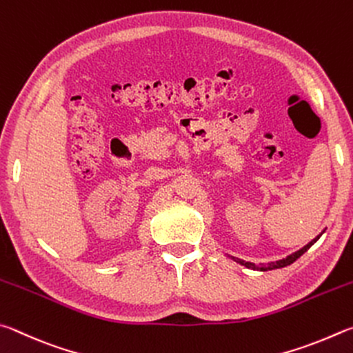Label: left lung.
Segmentation results:
<instances>
[{
  "label": "left lung",
  "instance_id": "obj_1",
  "mask_svg": "<svg viewBox=\"0 0 353 353\" xmlns=\"http://www.w3.org/2000/svg\"><path fill=\"white\" fill-rule=\"evenodd\" d=\"M321 236V234H319ZM319 236L316 237V239H313L310 243L308 245H305L304 248L302 250H299V251H296L294 254H292V256H288V257H285V259H282V261H277L276 263H270L268 267H263V265L261 263V265H254V263H251V262H245V261H240V259H236V257H231L232 261H236L237 263H240V265H245L246 268H252V270H259V271H267V270H274V268H283V267H287V265H292L296 259H299L302 254H304V252L310 248V246L316 242V240L319 239Z\"/></svg>",
  "mask_w": 353,
  "mask_h": 353
}]
</instances>
